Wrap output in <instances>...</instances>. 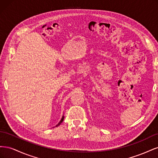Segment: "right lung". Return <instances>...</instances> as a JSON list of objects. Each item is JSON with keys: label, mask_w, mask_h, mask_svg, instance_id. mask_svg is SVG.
Here are the masks:
<instances>
[{"label": "right lung", "mask_w": 158, "mask_h": 158, "mask_svg": "<svg viewBox=\"0 0 158 158\" xmlns=\"http://www.w3.org/2000/svg\"><path fill=\"white\" fill-rule=\"evenodd\" d=\"M64 116L63 115V117H62V118H61V120L60 121V122H59L58 124H57V125H56V127H58V126H59V125H60V124L62 123V122H63V120H64Z\"/></svg>", "instance_id": "right-lung-1"}]
</instances>
